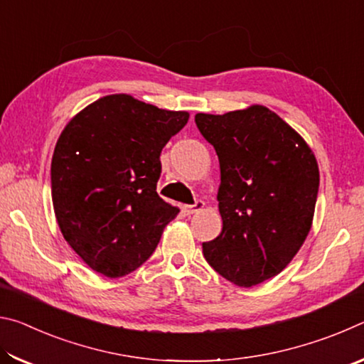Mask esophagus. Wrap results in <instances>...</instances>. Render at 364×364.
Instances as JSON below:
<instances>
[{"mask_svg":"<svg viewBox=\"0 0 364 364\" xmlns=\"http://www.w3.org/2000/svg\"><path fill=\"white\" fill-rule=\"evenodd\" d=\"M204 202L202 200H197L194 205H183V212H184V215H188V217H191V215H194V213H197V212H200L202 208H204Z\"/></svg>","mask_w":364,"mask_h":364,"instance_id":"obj_1","label":"esophagus"}]
</instances>
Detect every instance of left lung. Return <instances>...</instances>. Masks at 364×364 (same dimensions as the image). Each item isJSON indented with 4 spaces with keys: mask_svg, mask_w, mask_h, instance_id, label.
<instances>
[{
    "mask_svg": "<svg viewBox=\"0 0 364 364\" xmlns=\"http://www.w3.org/2000/svg\"><path fill=\"white\" fill-rule=\"evenodd\" d=\"M220 162V236L202 244L215 271L241 287L279 274L304 245L319 186L315 154L294 128L254 104L223 115L196 114Z\"/></svg>",
    "mask_w": 364,
    "mask_h": 364,
    "instance_id": "obj_1",
    "label": "left lung"
}]
</instances>
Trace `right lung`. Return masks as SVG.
Wrapping results in <instances>:
<instances>
[{"label": "right lung", "instance_id": "1", "mask_svg": "<svg viewBox=\"0 0 364 364\" xmlns=\"http://www.w3.org/2000/svg\"><path fill=\"white\" fill-rule=\"evenodd\" d=\"M189 120L120 93L91 102L60 133L51 196L67 244L107 278L141 267L180 208L157 194L160 152Z\"/></svg>", "mask_w": 364, "mask_h": 364}]
</instances>
